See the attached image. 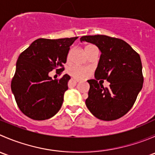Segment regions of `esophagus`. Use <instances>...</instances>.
<instances>
[{"mask_svg": "<svg viewBox=\"0 0 155 155\" xmlns=\"http://www.w3.org/2000/svg\"><path fill=\"white\" fill-rule=\"evenodd\" d=\"M74 79V80L76 81V82H82V81H81L80 79Z\"/></svg>", "mask_w": 155, "mask_h": 155, "instance_id": "34e87169", "label": "esophagus"}]
</instances>
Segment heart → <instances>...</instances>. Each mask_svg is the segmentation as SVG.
Returning a JSON list of instances; mask_svg holds the SVG:
<instances>
[{
	"label": "heart",
	"instance_id": "obj_1",
	"mask_svg": "<svg viewBox=\"0 0 155 155\" xmlns=\"http://www.w3.org/2000/svg\"><path fill=\"white\" fill-rule=\"evenodd\" d=\"M92 46L91 45H87L85 47V49ZM68 72L70 76H73V77L79 78V79H83V78L86 77L88 75L89 69L86 68H83V67H79V66H71L68 68Z\"/></svg>",
	"mask_w": 155,
	"mask_h": 155
}]
</instances>
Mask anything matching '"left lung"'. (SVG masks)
Masks as SVG:
<instances>
[{
	"label": "left lung",
	"mask_w": 155,
	"mask_h": 155,
	"mask_svg": "<svg viewBox=\"0 0 155 155\" xmlns=\"http://www.w3.org/2000/svg\"><path fill=\"white\" fill-rule=\"evenodd\" d=\"M80 41L95 45L101 52L95 79L87 80L90 89L86 107L101 120L121 118L131 109L143 87L140 54L124 40L106 35L84 36ZM98 79H107L110 87L104 88Z\"/></svg>",
	"instance_id": "8db88e82"
}]
</instances>
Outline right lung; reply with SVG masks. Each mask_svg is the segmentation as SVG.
Returning <instances> with one entry per match:
<instances>
[{
  "mask_svg": "<svg viewBox=\"0 0 155 155\" xmlns=\"http://www.w3.org/2000/svg\"><path fill=\"white\" fill-rule=\"evenodd\" d=\"M78 37L71 38H40L20 54L11 82V90L20 110L34 120L54 116L61 107L70 76L52 79L53 69L63 70L70 46Z\"/></svg>",
  "mask_w": 155,
  "mask_h": 155,
  "instance_id": "obj_1",
  "label": "right lung"
}]
</instances>
